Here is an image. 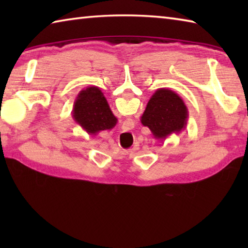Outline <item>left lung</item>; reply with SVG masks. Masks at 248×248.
<instances>
[{"label": "left lung", "instance_id": "8db88e82", "mask_svg": "<svg viewBox=\"0 0 248 248\" xmlns=\"http://www.w3.org/2000/svg\"><path fill=\"white\" fill-rule=\"evenodd\" d=\"M188 109L183 98L169 89H158L150 98L141 124L148 127L157 140H165L170 134L186 128Z\"/></svg>", "mask_w": 248, "mask_h": 248}]
</instances>
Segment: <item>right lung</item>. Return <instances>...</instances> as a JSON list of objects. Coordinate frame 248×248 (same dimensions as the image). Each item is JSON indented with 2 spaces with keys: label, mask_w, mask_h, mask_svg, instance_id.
I'll return each instance as SVG.
<instances>
[{
  "label": "right lung",
  "mask_w": 248,
  "mask_h": 248,
  "mask_svg": "<svg viewBox=\"0 0 248 248\" xmlns=\"http://www.w3.org/2000/svg\"><path fill=\"white\" fill-rule=\"evenodd\" d=\"M72 117L91 136L103 130H111L118 121L103 92L96 86H89L79 92L73 105Z\"/></svg>",
  "instance_id": "right-lung-1"
}]
</instances>
